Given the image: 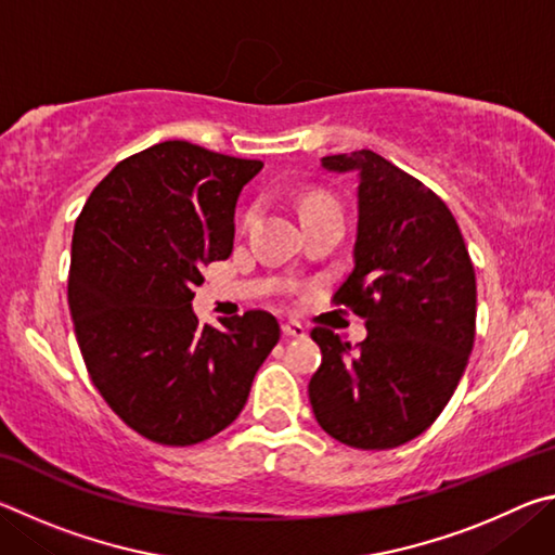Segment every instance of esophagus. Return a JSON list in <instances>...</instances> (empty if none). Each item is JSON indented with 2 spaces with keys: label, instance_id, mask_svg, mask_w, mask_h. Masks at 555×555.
<instances>
[{
  "label": "esophagus",
  "instance_id": "esophagus-1",
  "mask_svg": "<svg viewBox=\"0 0 555 555\" xmlns=\"http://www.w3.org/2000/svg\"><path fill=\"white\" fill-rule=\"evenodd\" d=\"M281 333H284V337H306V327L300 323L286 321L284 325H281Z\"/></svg>",
  "mask_w": 555,
  "mask_h": 555
}]
</instances>
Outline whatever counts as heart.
<instances>
[{"label": "heart", "instance_id": "obj_1", "mask_svg": "<svg viewBox=\"0 0 555 555\" xmlns=\"http://www.w3.org/2000/svg\"><path fill=\"white\" fill-rule=\"evenodd\" d=\"M323 208H337V205L331 198H325V195H308L304 205H300V215H308V212L323 210ZM249 218H251V212L244 215V220H249Z\"/></svg>", "mask_w": 555, "mask_h": 555}]
</instances>
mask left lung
Segmentation results:
<instances>
[{"label":"left lung","mask_w":555,"mask_h":555,"mask_svg":"<svg viewBox=\"0 0 555 555\" xmlns=\"http://www.w3.org/2000/svg\"><path fill=\"white\" fill-rule=\"evenodd\" d=\"M357 178L352 274L335 300L364 318L360 347L311 333L323 362L308 384L318 426L360 450L409 443L453 397L475 343L477 286L463 234L434 191L362 149L323 156Z\"/></svg>","instance_id":"1"}]
</instances>
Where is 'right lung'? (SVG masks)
<instances>
[{"instance_id": "add662e5", "label": "right lung", "mask_w": 555, "mask_h": 555, "mask_svg": "<svg viewBox=\"0 0 555 555\" xmlns=\"http://www.w3.org/2000/svg\"><path fill=\"white\" fill-rule=\"evenodd\" d=\"M264 164L164 142L117 164L73 232L68 306L86 367L129 428L193 446L228 428L279 343L264 311L201 325L193 288L232 255L234 208Z\"/></svg>"}]
</instances>
